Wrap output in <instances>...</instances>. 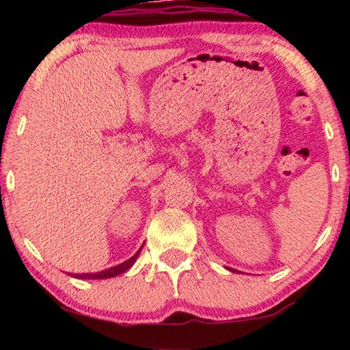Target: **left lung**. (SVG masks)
I'll use <instances>...</instances> for the list:
<instances>
[{"mask_svg": "<svg viewBox=\"0 0 350 350\" xmlns=\"http://www.w3.org/2000/svg\"><path fill=\"white\" fill-rule=\"evenodd\" d=\"M232 270H233V269H232ZM233 271H236V270H233Z\"/></svg>", "mask_w": 350, "mask_h": 350, "instance_id": "left-lung-1", "label": "left lung"}]
</instances>
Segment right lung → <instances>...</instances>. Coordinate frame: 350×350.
I'll list each match as a JSON object with an SVG mask.
<instances>
[{
    "label": "right lung",
    "instance_id": "1",
    "mask_svg": "<svg viewBox=\"0 0 350 350\" xmlns=\"http://www.w3.org/2000/svg\"><path fill=\"white\" fill-rule=\"evenodd\" d=\"M142 248H144V245H142V247L139 248V252L135 253L133 258H129L128 260H125V262H122V264H118V265H114V267H111V269L97 271V273H68V275L74 276V278H79V280H106V278H114V276H117V275L125 273V271H126L128 269L133 267V264L135 262V259L139 258Z\"/></svg>",
    "mask_w": 350,
    "mask_h": 350
}]
</instances>
